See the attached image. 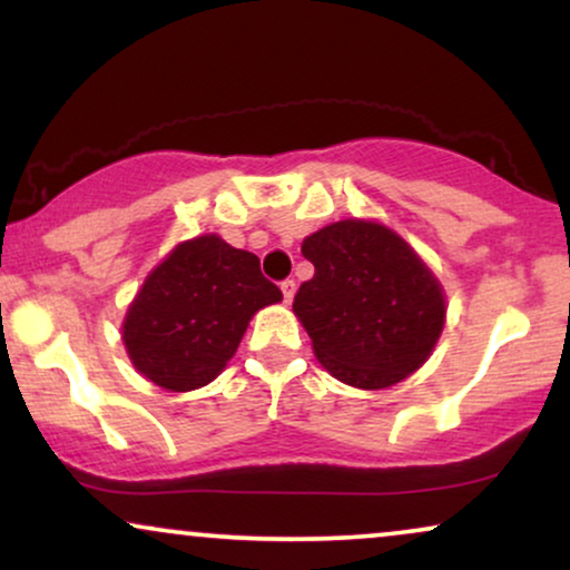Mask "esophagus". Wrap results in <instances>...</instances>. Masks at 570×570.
Wrapping results in <instances>:
<instances>
[{
	"mask_svg": "<svg viewBox=\"0 0 570 570\" xmlns=\"http://www.w3.org/2000/svg\"><path fill=\"white\" fill-rule=\"evenodd\" d=\"M294 289H297V284H294V278H284V281H281V292H284V302H292V299H294Z\"/></svg>",
	"mask_w": 570,
	"mask_h": 570,
	"instance_id": "obj_1",
	"label": "esophagus"
}]
</instances>
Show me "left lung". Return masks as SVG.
Masks as SVG:
<instances>
[{"instance_id": "8db88e82", "label": "left lung", "mask_w": 570, "mask_h": 570, "mask_svg": "<svg viewBox=\"0 0 570 570\" xmlns=\"http://www.w3.org/2000/svg\"><path fill=\"white\" fill-rule=\"evenodd\" d=\"M315 276L294 313L333 377L377 391L422 367L445 323V299L412 247L375 222H338L302 242Z\"/></svg>"}]
</instances>
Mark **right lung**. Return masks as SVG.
<instances>
[{
    "label": "right lung",
    "mask_w": 570,
    "mask_h": 570,
    "mask_svg": "<svg viewBox=\"0 0 570 570\" xmlns=\"http://www.w3.org/2000/svg\"><path fill=\"white\" fill-rule=\"evenodd\" d=\"M281 302L261 261L206 234L174 249L127 309L121 338L138 373L166 391H195L226 367L249 317Z\"/></svg>",
    "instance_id": "1"
}]
</instances>
